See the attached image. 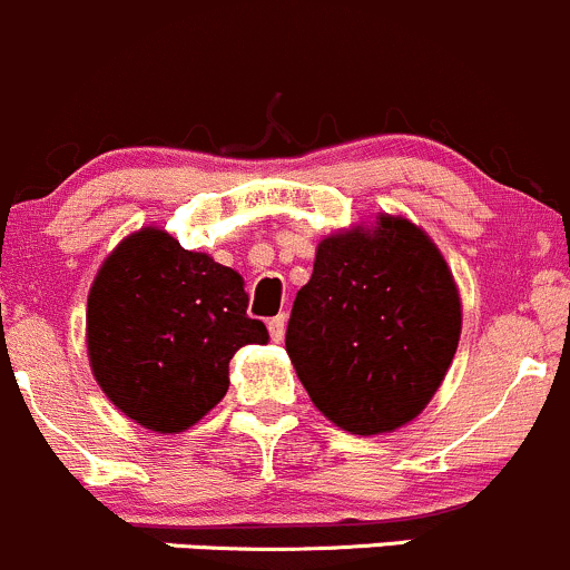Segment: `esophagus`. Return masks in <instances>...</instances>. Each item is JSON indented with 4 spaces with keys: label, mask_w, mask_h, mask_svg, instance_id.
<instances>
[{
    "label": "esophagus",
    "mask_w": 570,
    "mask_h": 570,
    "mask_svg": "<svg viewBox=\"0 0 570 570\" xmlns=\"http://www.w3.org/2000/svg\"><path fill=\"white\" fill-rule=\"evenodd\" d=\"M285 315H277V318H272L268 321V334H272V340L274 343H283L285 340Z\"/></svg>",
    "instance_id": "1"
}]
</instances>
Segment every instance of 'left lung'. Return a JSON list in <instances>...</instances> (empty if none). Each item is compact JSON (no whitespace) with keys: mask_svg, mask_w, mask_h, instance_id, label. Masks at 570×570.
Returning a JSON list of instances; mask_svg holds the SVG:
<instances>
[{"mask_svg":"<svg viewBox=\"0 0 570 570\" xmlns=\"http://www.w3.org/2000/svg\"><path fill=\"white\" fill-rule=\"evenodd\" d=\"M461 337L453 272L425 230L381 214L318 244L285 348L309 401L360 436L412 422L436 395Z\"/></svg>","mask_w":570,"mask_h":570,"instance_id":"1","label":"left lung"}]
</instances>
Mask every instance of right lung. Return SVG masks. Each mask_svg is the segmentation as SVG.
Returning a JSON list of instances; mask_svg holds the SVG:
<instances>
[{
	"label": "right lung",
	"mask_w": 570,
	"mask_h": 570,
	"mask_svg": "<svg viewBox=\"0 0 570 570\" xmlns=\"http://www.w3.org/2000/svg\"><path fill=\"white\" fill-rule=\"evenodd\" d=\"M242 274L158 227L115 246L87 296V354L98 386L128 420L180 433L230 386L242 345L266 343L246 315Z\"/></svg>",
	"instance_id": "right-lung-1"
}]
</instances>
